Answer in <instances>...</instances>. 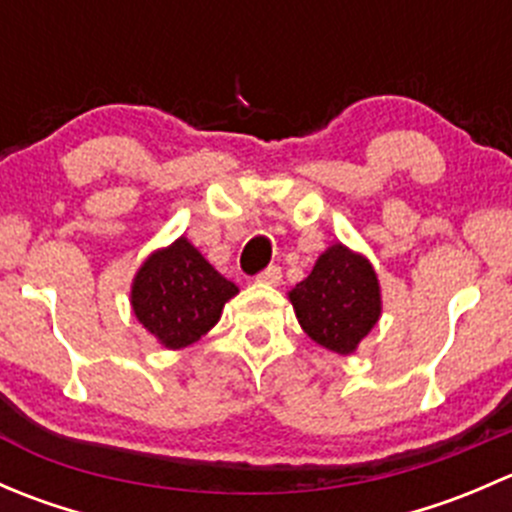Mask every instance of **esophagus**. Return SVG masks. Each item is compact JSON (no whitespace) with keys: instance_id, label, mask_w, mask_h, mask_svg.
Wrapping results in <instances>:
<instances>
[{"instance_id":"obj_1","label":"esophagus","mask_w":512,"mask_h":512,"mask_svg":"<svg viewBox=\"0 0 512 512\" xmlns=\"http://www.w3.org/2000/svg\"><path fill=\"white\" fill-rule=\"evenodd\" d=\"M280 280H282V270L277 265L267 267L265 272L257 275V282H262V285H280Z\"/></svg>"}]
</instances>
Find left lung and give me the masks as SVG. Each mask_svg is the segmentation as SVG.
<instances>
[{
  "label": "left lung",
  "mask_w": 512,
  "mask_h": 512,
  "mask_svg": "<svg viewBox=\"0 0 512 512\" xmlns=\"http://www.w3.org/2000/svg\"><path fill=\"white\" fill-rule=\"evenodd\" d=\"M287 297L307 337L342 356L359 349L384 307L374 265L342 242L329 245Z\"/></svg>",
  "instance_id": "obj_1"
}]
</instances>
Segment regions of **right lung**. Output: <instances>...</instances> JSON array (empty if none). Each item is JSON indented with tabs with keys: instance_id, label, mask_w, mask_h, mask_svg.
<instances>
[{
	"instance_id": "right-lung-1",
	"label": "right lung",
	"mask_w": 512,
	"mask_h": 512,
	"mask_svg": "<svg viewBox=\"0 0 512 512\" xmlns=\"http://www.w3.org/2000/svg\"><path fill=\"white\" fill-rule=\"evenodd\" d=\"M240 292L198 247L180 235L143 260L131 282L138 322L165 349H185L220 322L225 302Z\"/></svg>"
}]
</instances>
